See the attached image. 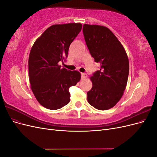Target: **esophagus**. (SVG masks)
I'll return each instance as SVG.
<instances>
[{
  "label": "esophagus",
  "mask_w": 157,
  "mask_h": 157,
  "mask_svg": "<svg viewBox=\"0 0 157 157\" xmlns=\"http://www.w3.org/2000/svg\"><path fill=\"white\" fill-rule=\"evenodd\" d=\"M86 77H87V75L86 73H81V78H82V80L85 79Z\"/></svg>",
  "instance_id": "34e87169"
}]
</instances>
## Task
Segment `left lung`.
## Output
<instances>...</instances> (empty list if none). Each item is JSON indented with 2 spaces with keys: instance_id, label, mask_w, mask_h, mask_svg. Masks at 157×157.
<instances>
[{
  "instance_id": "obj_1",
  "label": "left lung",
  "mask_w": 157,
  "mask_h": 157,
  "mask_svg": "<svg viewBox=\"0 0 157 157\" xmlns=\"http://www.w3.org/2000/svg\"><path fill=\"white\" fill-rule=\"evenodd\" d=\"M82 31L90 54L101 65L90 77L92 87L87 92L88 101L99 110H107L120 100L126 86L129 74L126 52L106 27L84 24Z\"/></svg>"
}]
</instances>
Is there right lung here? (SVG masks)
<instances>
[{"label":"right lung","mask_w":157,"mask_h":157,"mask_svg":"<svg viewBox=\"0 0 157 157\" xmlns=\"http://www.w3.org/2000/svg\"><path fill=\"white\" fill-rule=\"evenodd\" d=\"M81 23L53 25L33 45L29 57V76L33 94L41 105L56 110L70 101L69 89L80 81L77 71L61 68L69 46L82 29Z\"/></svg>","instance_id":"right-lung-1"}]
</instances>
